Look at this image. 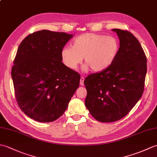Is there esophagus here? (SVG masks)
<instances>
[{"label": "esophagus", "mask_w": 157, "mask_h": 157, "mask_svg": "<svg viewBox=\"0 0 157 157\" xmlns=\"http://www.w3.org/2000/svg\"><path fill=\"white\" fill-rule=\"evenodd\" d=\"M84 77H81L80 78V82H79V84H80V86H84Z\"/></svg>", "instance_id": "esophagus-1"}]
</instances>
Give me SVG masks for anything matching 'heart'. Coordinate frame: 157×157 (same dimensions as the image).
I'll list each match as a JSON object with an SVG mask.
<instances>
[{"mask_svg":"<svg viewBox=\"0 0 157 157\" xmlns=\"http://www.w3.org/2000/svg\"><path fill=\"white\" fill-rule=\"evenodd\" d=\"M119 51V42L114 36L88 33L76 38L73 47L63 48L61 59L67 67L75 70L84 58L86 64L83 71L90 67L93 71L100 72L113 64Z\"/></svg>","mask_w":157,"mask_h":157,"instance_id":"b5f03b06","label":"heart"}]
</instances>
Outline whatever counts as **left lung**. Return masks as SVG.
<instances>
[{
    "mask_svg": "<svg viewBox=\"0 0 157 157\" xmlns=\"http://www.w3.org/2000/svg\"><path fill=\"white\" fill-rule=\"evenodd\" d=\"M119 39V51L109 68L86 77L85 105L95 119L118 121L140 98L147 71L146 57L138 39L131 33L113 29Z\"/></svg>",
    "mask_w": 157,
    "mask_h": 157,
    "instance_id": "8db88e82",
    "label": "left lung"
}]
</instances>
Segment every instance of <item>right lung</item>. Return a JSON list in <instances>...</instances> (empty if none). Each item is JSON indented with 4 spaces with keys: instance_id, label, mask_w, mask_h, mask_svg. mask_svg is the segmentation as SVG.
<instances>
[{
    "instance_id": "obj_1",
    "label": "right lung",
    "mask_w": 157,
    "mask_h": 157,
    "mask_svg": "<svg viewBox=\"0 0 157 157\" xmlns=\"http://www.w3.org/2000/svg\"><path fill=\"white\" fill-rule=\"evenodd\" d=\"M73 36L43 29L19 46L11 71L15 98L21 111L36 121L59 118L79 87L80 75L61 59L63 47Z\"/></svg>"
}]
</instances>
